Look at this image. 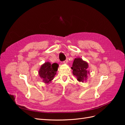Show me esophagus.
Returning a JSON list of instances; mask_svg holds the SVG:
<instances>
[{"instance_id":"1","label":"esophagus","mask_w":125,"mask_h":125,"mask_svg":"<svg viewBox=\"0 0 125 125\" xmlns=\"http://www.w3.org/2000/svg\"><path fill=\"white\" fill-rule=\"evenodd\" d=\"M68 60L67 59V60H65V61H64V62H63V63L64 64H67V63H68Z\"/></svg>"}]
</instances>
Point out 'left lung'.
Listing matches in <instances>:
<instances>
[{
  "instance_id": "1",
  "label": "left lung",
  "mask_w": 125,
  "mask_h": 125,
  "mask_svg": "<svg viewBox=\"0 0 125 125\" xmlns=\"http://www.w3.org/2000/svg\"><path fill=\"white\" fill-rule=\"evenodd\" d=\"M71 69L73 75L76 77L79 82L86 81L88 75L90 74L88 63L79 57L74 59Z\"/></svg>"
}]
</instances>
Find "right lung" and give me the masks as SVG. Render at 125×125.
Returning a JSON list of instances; mask_svg holds the SVG:
<instances>
[{"label":"right lung","mask_w":125,"mask_h":125,"mask_svg":"<svg viewBox=\"0 0 125 125\" xmlns=\"http://www.w3.org/2000/svg\"><path fill=\"white\" fill-rule=\"evenodd\" d=\"M58 67V63L52 64L49 62H45L41 65L38 73L40 77L42 79L44 83L48 84L53 80L57 73Z\"/></svg>","instance_id":"1"}]
</instances>
